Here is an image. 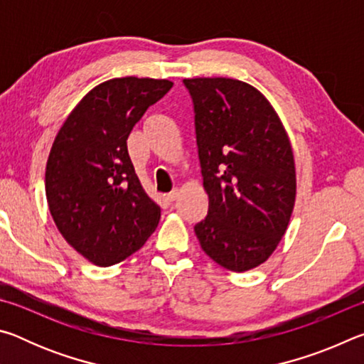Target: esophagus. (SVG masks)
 <instances>
[{"mask_svg": "<svg viewBox=\"0 0 364 364\" xmlns=\"http://www.w3.org/2000/svg\"><path fill=\"white\" fill-rule=\"evenodd\" d=\"M165 199H167V202H170V204H171V202H175L178 199V191L176 189L171 191V193H168L167 196H165Z\"/></svg>", "mask_w": 364, "mask_h": 364, "instance_id": "34e87169", "label": "esophagus"}]
</instances>
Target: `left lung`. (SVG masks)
Instances as JSON below:
<instances>
[{
    "label": "left lung",
    "instance_id": "left-lung-1",
    "mask_svg": "<svg viewBox=\"0 0 364 364\" xmlns=\"http://www.w3.org/2000/svg\"><path fill=\"white\" fill-rule=\"evenodd\" d=\"M194 107L207 217L194 226L205 254L247 271L273 254L295 202V164L278 114L260 91L232 78L183 80Z\"/></svg>",
    "mask_w": 364,
    "mask_h": 364
}]
</instances>
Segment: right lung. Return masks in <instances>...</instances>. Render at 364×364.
Instances as JSON below:
<instances>
[{
	"label": "right lung",
	"instance_id": "obj_1",
	"mask_svg": "<svg viewBox=\"0 0 364 364\" xmlns=\"http://www.w3.org/2000/svg\"><path fill=\"white\" fill-rule=\"evenodd\" d=\"M173 83L114 78L97 85L67 117L46 164V199L54 223L78 254L110 267L143 247L160 208L144 193L127 139Z\"/></svg>",
	"mask_w": 364,
	"mask_h": 364
}]
</instances>
